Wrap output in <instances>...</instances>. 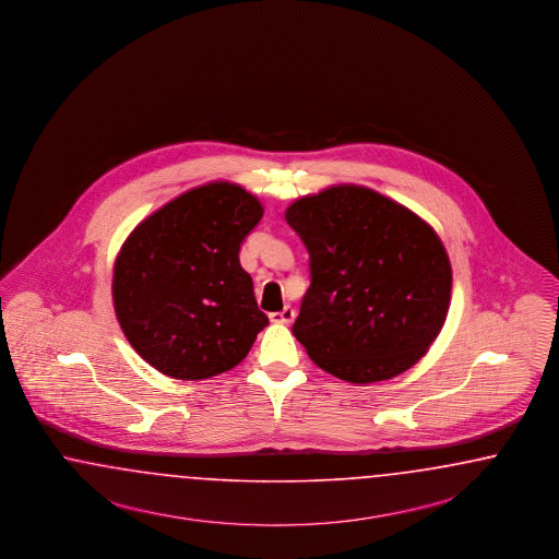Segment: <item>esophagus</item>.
<instances>
[{"instance_id":"obj_1","label":"esophagus","mask_w":559,"mask_h":559,"mask_svg":"<svg viewBox=\"0 0 559 559\" xmlns=\"http://www.w3.org/2000/svg\"><path fill=\"white\" fill-rule=\"evenodd\" d=\"M293 320H295V309L293 307H285L283 311L271 313L272 323H290Z\"/></svg>"}]
</instances>
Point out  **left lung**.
Here are the masks:
<instances>
[{
    "instance_id": "1",
    "label": "left lung",
    "mask_w": 559,
    "mask_h": 559,
    "mask_svg": "<svg viewBox=\"0 0 559 559\" xmlns=\"http://www.w3.org/2000/svg\"><path fill=\"white\" fill-rule=\"evenodd\" d=\"M311 285L293 334L323 371L374 383L414 367L451 305V262L437 231L371 188L338 185L288 204Z\"/></svg>"
}]
</instances>
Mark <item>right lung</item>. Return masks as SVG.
Listing matches in <instances>:
<instances>
[{
	"mask_svg": "<svg viewBox=\"0 0 559 559\" xmlns=\"http://www.w3.org/2000/svg\"><path fill=\"white\" fill-rule=\"evenodd\" d=\"M231 182L192 188L141 221L120 248L112 301L136 355L174 379L229 371L269 325L239 246L262 219Z\"/></svg>",
	"mask_w": 559,
	"mask_h": 559,
	"instance_id": "1",
	"label": "right lung"
}]
</instances>
